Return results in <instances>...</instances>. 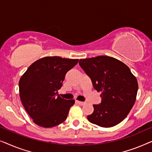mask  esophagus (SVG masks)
<instances>
[{"label": "esophagus", "instance_id": "esophagus-1", "mask_svg": "<svg viewBox=\"0 0 152 152\" xmlns=\"http://www.w3.org/2000/svg\"><path fill=\"white\" fill-rule=\"evenodd\" d=\"M77 103H78V104H80V105H83V104H85V102H82V101H79V100H76V101Z\"/></svg>", "mask_w": 152, "mask_h": 152}]
</instances>
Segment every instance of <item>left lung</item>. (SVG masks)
Instances as JSON below:
<instances>
[{
  "mask_svg": "<svg viewBox=\"0 0 152 152\" xmlns=\"http://www.w3.org/2000/svg\"><path fill=\"white\" fill-rule=\"evenodd\" d=\"M79 65L91 78L94 88L102 92L101 102L94 104L88 121L102 127L118 125L135 103L138 88L136 77L125 64L107 56L80 59Z\"/></svg>",
  "mask_w": 152,
  "mask_h": 152,
  "instance_id": "obj_1",
  "label": "left lung"
}]
</instances>
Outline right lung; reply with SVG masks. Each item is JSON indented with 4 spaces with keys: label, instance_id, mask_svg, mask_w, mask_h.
<instances>
[{
    "label": "right lung",
    "instance_id": "obj_1",
    "mask_svg": "<svg viewBox=\"0 0 152 152\" xmlns=\"http://www.w3.org/2000/svg\"><path fill=\"white\" fill-rule=\"evenodd\" d=\"M78 59L59 56L42 58L28 67L19 81L21 102L36 125L53 127L67 118L74 100L60 97L67 72L73 68Z\"/></svg>",
    "mask_w": 152,
    "mask_h": 152
}]
</instances>
